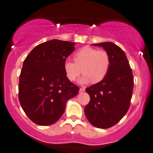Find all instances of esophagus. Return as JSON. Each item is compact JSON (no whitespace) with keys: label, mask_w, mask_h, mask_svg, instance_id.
<instances>
[{"label":"esophagus","mask_w":153,"mask_h":153,"mask_svg":"<svg viewBox=\"0 0 153 153\" xmlns=\"http://www.w3.org/2000/svg\"><path fill=\"white\" fill-rule=\"evenodd\" d=\"M85 88H80V92H85Z\"/></svg>","instance_id":"34e87169"}]
</instances>
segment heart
<instances>
[{"mask_svg":"<svg viewBox=\"0 0 153 153\" xmlns=\"http://www.w3.org/2000/svg\"><path fill=\"white\" fill-rule=\"evenodd\" d=\"M74 62L65 61L63 65L65 75L70 81H75L81 73L84 75L79 80L81 84L92 81L97 83L105 78L109 72L111 59L104 50H97L90 46L81 48L74 54Z\"/></svg>","mask_w":153,"mask_h":153,"instance_id":"heart-1","label":"heart"}]
</instances>
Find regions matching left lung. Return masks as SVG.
Here are the masks:
<instances>
[{
  "mask_svg": "<svg viewBox=\"0 0 153 153\" xmlns=\"http://www.w3.org/2000/svg\"><path fill=\"white\" fill-rule=\"evenodd\" d=\"M109 53L111 65L103 80L86 88L90 101L85 108L90 123L99 128H108L119 122L130 107L133 77L126 56L111 42L93 44Z\"/></svg>",
  "mask_w": 153,
  "mask_h": 153,
  "instance_id": "left-lung-1",
  "label": "left lung"
}]
</instances>
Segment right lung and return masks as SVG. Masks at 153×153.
<instances>
[{"label":"right lung","instance_id":"obj_1","mask_svg":"<svg viewBox=\"0 0 153 153\" xmlns=\"http://www.w3.org/2000/svg\"><path fill=\"white\" fill-rule=\"evenodd\" d=\"M74 42L52 39L39 44L23 62L19 101L34 123L53 124L64 113L66 102L79 88L68 79L63 65L75 50Z\"/></svg>","mask_w":153,"mask_h":153}]
</instances>
